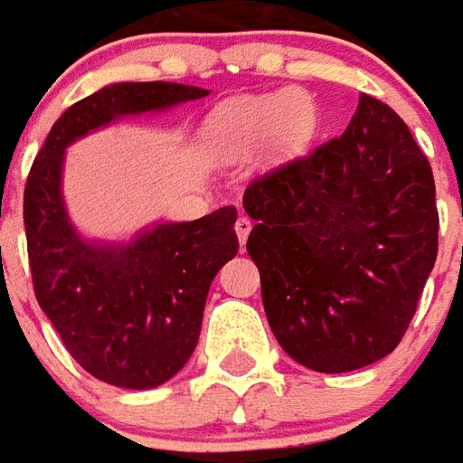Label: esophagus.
Returning <instances> with one entry per match:
<instances>
[{
    "label": "esophagus",
    "mask_w": 463,
    "mask_h": 463,
    "mask_svg": "<svg viewBox=\"0 0 463 463\" xmlns=\"http://www.w3.org/2000/svg\"><path fill=\"white\" fill-rule=\"evenodd\" d=\"M250 231H252V221L248 218V215H241V218L235 221V232H238V241H241V245L248 241Z\"/></svg>",
    "instance_id": "34e87169"
}]
</instances>
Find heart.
Returning a JSON list of instances; mask_svg holds the SVG:
<instances>
[{"label":"heart","mask_w":463,"mask_h":463,"mask_svg":"<svg viewBox=\"0 0 463 463\" xmlns=\"http://www.w3.org/2000/svg\"><path fill=\"white\" fill-rule=\"evenodd\" d=\"M312 131V106L295 91L245 96L222 104L208 118V148L228 158L258 151L272 136L275 148L292 151Z\"/></svg>","instance_id":"obj_1"}]
</instances>
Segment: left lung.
Returning <instances> with one entry per match:
<instances>
[{
	"instance_id": "8db88e82",
	"label": "left lung",
	"mask_w": 463,
	"mask_h": 463,
	"mask_svg": "<svg viewBox=\"0 0 463 463\" xmlns=\"http://www.w3.org/2000/svg\"><path fill=\"white\" fill-rule=\"evenodd\" d=\"M434 195L407 123L367 94L342 136L245 188L265 315L295 362L340 374L394 352L437 262Z\"/></svg>"
}]
</instances>
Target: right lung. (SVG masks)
<instances>
[{
  "label": "right lung",
  "instance_id": "add662e5",
  "mask_svg": "<svg viewBox=\"0 0 463 463\" xmlns=\"http://www.w3.org/2000/svg\"><path fill=\"white\" fill-rule=\"evenodd\" d=\"M203 96L205 89L168 81L104 86L59 116L26 178V250L36 302L69 354L114 387H158L191 359L213 278L238 252V211L225 205L198 221L161 222L118 245L86 242L61 198L64 151L121 116Z\"/></svg>",
  "mask_w": 463,
  "mask_h": 463
}]
</instances>
